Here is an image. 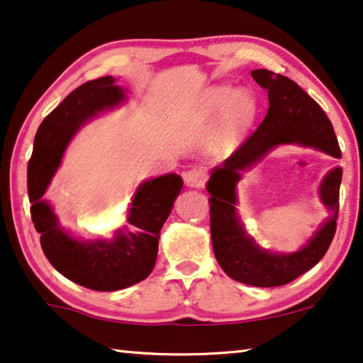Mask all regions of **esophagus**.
Instances as JSON below:
<instances>
[{"mask_svg":"<svg viewBox=\"0 0 363 363\" xmlns=\"http://www.w3.org/2000/svg\"><path fill=\"white\" fill-rule=\"evenodd\" d=\"M184 181L189 187H194V189H199V187H203L205 182H206V173L203 169L200 168H194V169H189L186 174H184Z\"/></svg>","mask_w":363,"mask_h":363,"instance_id":"esophagus-1","label":"esophagus"}]
</instances>
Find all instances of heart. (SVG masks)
Listing matches in <instances>:
<instances>
[{
  "label": "heart",
  "instance_id": "obj_1",
  "mask_svg": "<svg viewBox=\"0 0 363 363\" xmlns=\"http://www.w3.org/2000/svg\"><path fill=\"white\" fill-rule=\"evenodd\" d=\"M219 113L223 116L214 134L216 144L223 149L235 147L253 126L257 102L247 91H233L227 84L214 86L205 97L203 115L213 120Z\"/></svg>",
  "mask_w": 363,
  "mask_h": 363
}]
</instances>
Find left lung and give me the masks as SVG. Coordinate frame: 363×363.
<instances>
[{
  "instance_id": "8db88e82",
  "label": "left lung",
  "mask_w": 363,
  "mask_h": 363,
  "mask_svg": "<svg viewBox=\"0 0 363 363\" xmlns=\"http://www.w3.org/2000/svg\"><path fill=\"white\" fill-rule=\"evenodd\" d=\"M251 77L267 89V115L238 150L220 167L211 169L206 190L211 195V242L219 266L240 284L269 288L290 284L327 253L336 230L342 169H330L318 186V199L327 206L330 216L303 248L291 253L259 247L245 229L237 210V184L242 181V173L259 163L277 145L312 147L335 158H341V150L328 116L293 79L266 69L253 70Z\"/></svg>"
}]
</instances>
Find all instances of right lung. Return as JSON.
Here are the masks:
<instances>
[{
    "label": "right lung",
    "instance_id": "add662e5",
    "mask_svg": "<svg viewBox=\"0 0 363 363\" xmlns=\"http://www.w3.org/2000/svg\"><path fill=\"white\" fill-rule=\"evenodd\" d=\"M126 101V89L113 77L79 86L43 120L27 169L30 213L45 256L65 279L96 291L123 290L149 277L157 261L160 230L182 189L176 173L140 182L125 225L110 237L97 235L93 240L65 230L54 208L43 199L75 134L86 123Z\"/></svg>",
    "mask_w": 363,
    "mask_h": 363
}]
</instances>
